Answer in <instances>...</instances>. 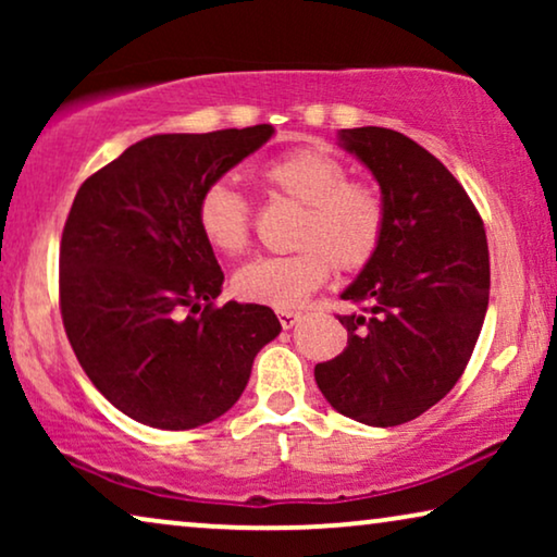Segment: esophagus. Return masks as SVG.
Here are the masks:
<instances>
[{"label": "esophagus", "mask_w": 557, "mask_h": 557, "mask_svg": "<svg viewBox=\"0 0 557 557\" xmlns=\"http://www.w3.org/2000/svg\"><path fill=\"white\" fill-rule=\"evenodd\" d=\"M276 314H278V322L284 330H292V326L299 322V311H294V309H278Z\"/></svg>", "instance_id": "esophagus-1"}]
</instances>
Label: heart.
I'll list each match as a JSON object with an SVG mask.
<instances>
[{
  "mask_svg": "<svg viewBox=\"0 0 557 557\" xmlns=\"http://www.w3.org/2000/svg\"><path fill=\"white\" fill-rule=\"evenodd\" d=\"M271 195L301 205L288 256L256 258L235 271L233 292L246 301L288 309L322 286L330 269L360 271L377 256L385 235V202L375 187L349 180L347 164L322 147L286 151L258 172ZM202 240L223 256L248 246L250 205L231 182L202 189L195 208Z\"/></svg>",
  "mask_w": 557,
  "mask_h": 557,
  "instance_id": "b5f03b06",
  "label": "heart"
}]
</instances>
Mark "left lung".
<instances>
[{
	"label": "left lung",
	"mask_w": 557,
	"mask_h": 557,
	"mask_svg": "<svg viewBox=\"0 0 557 557\" xmlns=\"http://www.w3.org/2000/svg\"><path fill=\"white\" fill-rule=\"evenodd\" d=\"M339 147L372 172L385 235L342 299L345 352L314 368L337 413L364 425L408 423L456 385L490 307V248L469 195L431 151L380 126L342 128Z\"/></svg>",
	"instance_id": "8db88e82"
}]
</instances>
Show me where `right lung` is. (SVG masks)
Wrapping results in <instances>:
<instances>
[{
  "label": "right lung",
  "mask_w": 557,
  "mask_h": 557,
  "mask_svg": "<svg viewBox=\"0 0 557 557\" xmlns=\"http://www.w3.org/2000/svg\"><path fill=\"white\" fill-rule=\"evenodd\" d=\"M271 136V124L149 136L75 195L60 240L65 334L90 383L134 421H215L278 337L263 304L212 307L225 276L195 223L202 189Z\"/></svg>",
  "instance_id": "add662e5"
}]
</instances>
